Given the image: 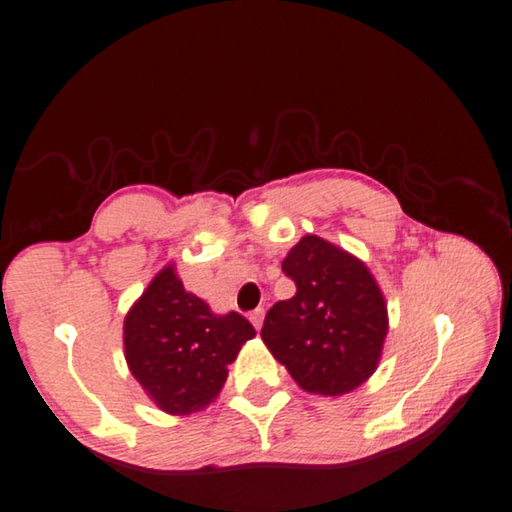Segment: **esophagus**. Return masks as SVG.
Masks as SVG:
<instances>
[{
    "label": "esophagus",
    "mask_w": 512,
    "mask_h": 512,
    "mask_svg": "<svg viewBox=\"0 0 512 512\" xmlns=\"http://www.w3.org/2000/svg\"><path fill=\"white\" fill-rule=\"evenodd\" d=\"M263 318H265L263 307H258V310H254L252 314H249V321H252V325L256 327V330H260V327H263Z\"/></svg>",
    "instance_id": "34e87169"
}]
</instances>
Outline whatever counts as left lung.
Listing matches in <instances>:
<instances>
[{
	"mask_svg": "<svg viewBox=\"0 0 512 512\" xmlns=\"http://www.w3.org/2000/svg\"><path fill=\"white\" fill-rule=\"evenodd\" d=\"M283 272L296 294L263 323V343L310 394L341 397L374 374L388 336V303L368 265L343 247L307 234L289 249Z\"/></svg>",
	"mask_w": 512,
	"mask_h": 512,
	"instance_id": "1",
	"label": "left lung"
}]
</instances>
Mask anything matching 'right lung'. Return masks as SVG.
Wrapping results in <instances>:
<instances>
[{"label": "right lung", "instance_id": "add662e5", "mask_svg": "<svg viewBox=\"0 0 512 512\" xmlns=\"http://www.w3.org/2000/svg\"><path fill=\"white\" fill-rule=\"evenodd\" d=\"M256 330L238 312L214 314L169 263L124 316V359L156 406L187 417L205 410L227 381V365Z\"/></svg>", "mask_w": 512, "mask_h": 512}]
</instances>
